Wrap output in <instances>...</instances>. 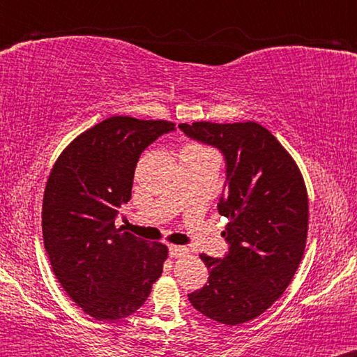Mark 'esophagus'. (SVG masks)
<instances>
[{"label": "esophagus", "mask_w": 357, "mask_h": 357, "mask_svg": "<svg viewBox=\"0 0 357 357\" xmlns=\"http://www.w3.org/2000/svg\"><path fill=\"white\" fill-rule=\"evenodd\" d=\"M169 252L172 257H180V255L188 254V249H185V247H182V245H170Z\"/></svg>", "instance_id": "obj_1"}]
</instances>
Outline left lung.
<instances>
[{
	"label": "left lung",
	"mask_w": 357,
	"mask_h": 357,
	"mask_svg": "<svg viewBox=\"0 0 357 357\" xmlns=\"http://www.w3.org/2000/svg\"><path fill=\"white\" fill-rule=\"evenodd\" d=\"M178 128L224 155L217 208L230 219L222 234L227 254H200L208 280L188 301L222 324L252 321L282 296L304 255L309 204L303 175L278 138L255 121H195Z\"/></svg>",
	"instance_id": "8db88e82"
}]
</instances>
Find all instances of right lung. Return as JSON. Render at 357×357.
<instances>
[{"mask_svg":"<svg viewBox=\"0 0 357 357\" xmlns=\"http://www.w3.org/2000/svg\"><path fill=\"white\" fill-rule=\"evenodd\" d=\"M172 121L112 116L75 138L54 163L43 197V242L66 294L98 321L142 307L162 275L167 247L120 234L140 155Z\"/></svg>","mask_w":357,"mask_h":357,"instance_id":"obj_1","label":"right lung"}]
</instances>
